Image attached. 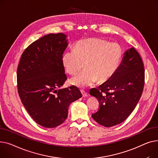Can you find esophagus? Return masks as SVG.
Segmentation results:
<instances>
[{
	"label": "esophagus",
	"instance_id": "esophagus-1",
	"mask_svg": "<svg viewBox=\"0 0 158 158\" xmlns=\"http://www.w3.org/2000/svg\"><path fill=\"white\" fill-rule=\"evenodd\" d=\"M81 94H82L83 97H87V96H88V94L87 93V92H86L85 90H81Z\"/></svg>",
	"mask_w": 158,
	"mask_h": 158
}]
</instances>
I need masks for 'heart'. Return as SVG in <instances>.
<instances>
[{
  "label": "heart",
  "instance_id": "b5f03b06",
  "mask_svg": "<svg viewBox=\"0 0 158 158\" xmlns=\"http://www.w3.org/2000/svg\"><path fill=\"white\" fill-rule=\"evenodd\" d=\"M123 59V50L118 43L99 38L78 42L75 48L63 55L62 62L66 71L75 75L84 66L85 69L71 80V83L81 88L92 86L98 81L103 83L112 78Z\"/></svg>",
  "mask_w": 158,
  "mask_h": 158
}]
</instances>
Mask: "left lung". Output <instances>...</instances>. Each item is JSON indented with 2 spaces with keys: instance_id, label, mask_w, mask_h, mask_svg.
Here are the masks:
<instances>
[{
  "instance_id": "1",
  "label": "left lung",
  "mask_w": 158,
  "mask_h": 158,
  "mask_svg": "<svg viewBox=\"0 0 158 158\" xmlns=\"http://www.w3.org/2000/svg\"><path fill=\"white\" fill-rule=\"evenodd\" d=\"M89 94L99 103L92 117L101 126L112 127L129 116L140 100L144 87L145 69L140 54L131 48L125 53L114 75Z\"/></svg>"
}]
</instances>
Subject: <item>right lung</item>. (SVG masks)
Listing matches in <instances>:
<instances>
[{
	"instance_id": "obj_1",
	"label": "right lung",
	"mask_w": 158,
	"mask_h": 158,
	"mask_svg": "<svg viewBox=\"0 0 158 158\" xmlns=\"http://www.w3.org/2000/svg\"><path fill=\"white\" fill-rule=\"evenodd\" d=\"M66 35L49 34L31 44L23 52L17 69L18 94L34 121L48 128L57 127L68 117L72 102L81 97L72 85L57 90L67 80L62 55Z\"/></svg>"
}]
</instances>
